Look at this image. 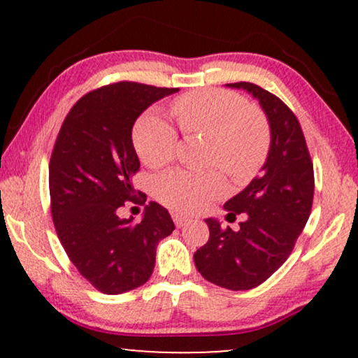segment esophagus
Here are the masks:
<instances>
[{"instance_id": "1", "label": "esophagus", "mask_w": 358, "mask_h": 358, "mask_svg": "<svg viewBox=\"0 0 358 358\" xmlns=\"http://www.w3.org/2000/svg\"><path fill=\"white\" fill-rule=\"evenodd\" d=\"M173 220H174L176 227H178V228H182L184 224L189 222V218L184 217V215H180V213H173Z\"/></svg>"}]
</instances>
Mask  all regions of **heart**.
<instances>
[{"instance_id": "heart-1", "label": "heart", "mask_w": 358, "mask_h": 358, "mask_svg": "<svg viewBox=\"0 0 358 358\" xmlns=\"http://www.w3.org/2000/svg\"><path fill=\"white\" fill-rule=\"evenodd\" d=\"M173 110L184 134L210 136L207 164L220 166L238 182L252 179L266 163L271 129L243 96L223 90L194 91L178 97ZM134 146L146 166L161 168L174 159L178 131L158 112H146L135 124ZM224 192L227 180L217 169H174L155 180L156 199L184 213L207 208Z\"/></svg>"}]
</instances>
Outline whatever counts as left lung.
<instances>
[{"label": "left lung", "instance_id": "obj_1", "mask_svg": "<svg viewBox=\"0 0 358 358\" xmlns=\"http://www.w3.org/2000/svg\"><path fill=\"white\" fill-rule=\"evenodd\" d=\"M227 86L259 101L271 127V148L262 173L224 203L227 218L244 213L246 220L238 231L205 220L210 238L194 261L205 280L238 292L261 285L290 256L310 218L315 173L300 122L285 102L252 83Z\"/></svg>", "mask_w": 358, "mask_h": 358}]
</instances>
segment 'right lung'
<instances>
[{"label": "right lung", "instance_id": "add662e5", "mask_svg": "<svg viewBox=\"0 0 358 358\" xmlns=\"http://www.w3.org/2000/svg\"><path fill=\"white\" fill-rule=\"evenodd\" d=\"M178 87L120 81L83 96L66 119L48 166L50 208L58 239L78 272L106 295L148 282L156 246L174 229L171 215L150 202L143 218H120L125 202L145 203L131 178L140 161L131 129L141 112Z\"/></svg>", "mask_w": 358, "mask_h": 358}]
</instances>
